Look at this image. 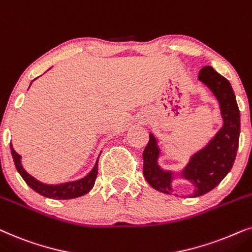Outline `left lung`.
Instances as JSON below:
<instances>
[{
	"mask_svg": "<svg viewBox=\"0 0 252 252\" xmlns=\"http://www.w3.org/2000/svg\"><path fill=\"white\" fill-rule=\"evenodd\" d=\"M198 79L216 96L220 106L222 126L203 149L190 157L189 162L180 172L166 170L159 165L161 150L152 132L143 152L144 176L149 184L163 193H173V182L176 179L189 181L193 186L190 197L203 196L214 189L230 172L240 138V110L230 83L206 65L199 71ZM175 196L177 194L175 193Z\"/></svg>",
	"mask_w": 252,
	"mask_h": 252,
	"instance_id": "left-lung-1",
	"label": "left lung"
}]
</instances>
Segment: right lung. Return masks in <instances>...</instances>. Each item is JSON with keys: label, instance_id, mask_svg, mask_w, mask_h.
<instances>
[{"label": "right lung", "instance_id": "obj_1", "mask_svg": "<svg viewBox=\"0 0 252 252\" xmlns=\"http://www.w3.org/2000/svg\"><path fill=\"white\" fill-rule=\"evenodd\" d=\"M31 84H30V86H31ZM10 149H11V154L18 173L21 174V176L24 179L26 184H28L31 189L34 190L35 192L41 194V196L48 197V198L52 199H72L77 198V197L84 196V194L90 192L93 186H94L96 175H98V160H96L95 165L92 168L91 172L87 174V175L82 177V179L59 184H47L40 182V181L36 180L35 177L30 175L22 165V157L13 150L12 144H10Z\"/></svg>", "mask_w": 252, "mask_h": 252}]
</instances>
